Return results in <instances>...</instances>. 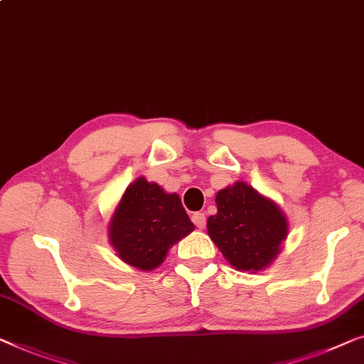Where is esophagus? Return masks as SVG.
Wrapping results in <instances>:
<instances>
[{"instance_id": "obj_1", "label": "esophagus", "mask_w": 364, "mask_h": 364, "mask_svg": "<svg viewBox=\"0 0 364 364\" xmlns=\"http://www.w3.org/2000/svg\"><path fill=\"white\" fill-rule=\"evenodd\" d=\"M192 221L195 223V226H197V228H200V230L205 228V225H207V218H205V213H202V212L193 213Z\"/></svg>"}]
</instances>
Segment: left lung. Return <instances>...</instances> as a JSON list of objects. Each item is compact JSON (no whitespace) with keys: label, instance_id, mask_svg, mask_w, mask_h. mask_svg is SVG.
I'll use <instances>...</instances> for the list:
<instances>
[{"label":"left lung","instance_id":"left-lung-1","mask_svg":"<svg viewBox=\"0 0 364 364\" xmlns=\"http://www.w3.org/2000/svg\"><path fill=\"white\" fill-rule=\"evenodd\" d=\"M215 202L218 212L208 218L207 230L226 261L250 272L269 266L289 233L277 203L245 182L220 191Z\"/></svg>","mask_w":364,"mask_h":364}]
</instances>
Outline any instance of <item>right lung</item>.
Masks as SVG:
<instances>
[{
	"label": "right lung",
	"instance_id": "right-lung-1",
	"mask_svg": "<svg viewBox=\"0 0 364 364\" xmlns=\"http://www.w3.org/2000/svg\"><path fill=\"white\" fill-rule=\"evenodd\" d=\"M177 193H166L154 182L138 177L121 197L108 226L109 243L119 259L141 271H152L167 251L193 231Z\"/></svg>",
	"mask_w": 364,
	"mask_h": 364
}]
</instances>
